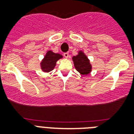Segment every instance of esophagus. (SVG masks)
<instances>
[{"label": "esophagus", "mask_w": 134, "mask_h": 134, "mask_svg": "<svg viewBox=\"0 0 134 134\" xmlns=\"http://www.w3.org/2000/svg\"><path fill=\"white\" fill-rule=\"evenodd\" d=\"M64 57L66 58H68V56H69V54H68V52H66L64 54Z\"/></svg>", "instance_id": "1"}]
</instances>
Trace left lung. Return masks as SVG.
Returning a JSON list of instances; mask_svg holds the SVG:
<instances>
[{"label": "left lung", "instance_id": "obj_1", "mask_svg": "<svg viewBox=\"0 0 134 134\" xmlns=\"http://www.w3.org/2000/svg\"><path fill=\"white\" fill-rule=\"evenodd\" d=\"M74 62V67L76 70L83 76H86L89 74L92 71L93 66L91 64L90 60L86 56L82 50H79L78 54L72 58Z\"/></svg>", "mask_w": 134, "mask_h": 134}]
</instances>
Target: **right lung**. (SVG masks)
<instances>
[{"instance_id": "add662e5", "label": "right lung", "mask_w": 134, "mask_h": 134, "mask_svg": "<svg viewBox=\"0 0 134 134\" xmlns=\"http://www.w3.org/2000/svg\"><path fill=\"white\" fill-rule=\"evenodd\" d=\"M62 58H63L62 54L54 53L52 50H48L43 58L40 62V68L43 72H49L54 69L57 62Z\"/></svg>"}]
</instances>
